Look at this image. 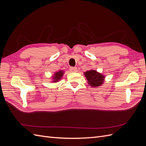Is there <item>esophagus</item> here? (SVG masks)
I'll return each mask as SVG.
<instances>
[{
    "label": "esophagus",
    "instance_id": "1",
    "mask_svg": "<svg viewBox=\"0 0 146 146\" xmlns=\"http://www.w3.org/2000/svg\"><path fill=\"white\" fill-rule=\"evenodd\" d=\"M69 70H70V71L72 72H77V68H76V67H70V68H69Z\"/></svg>",
    "mask_w": 146,
    "mask_h": 146
}]
</instances>
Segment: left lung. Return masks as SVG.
<instances>
[{"mask_svg":"<svg viewBox=\"0 0 146 146\" xmlns=\"http://www.w3.org/2000/svg\"><path fill=\"white\" fill-rule=\"evenodd\" d=\"M88 83L92 87H98L103 85L105 76L96 70H90L84 73Z\"/></svg>","mask_w":146,"mask_h":146,"instance_id":"8db88e82","label":"left lung"}]
</instances>
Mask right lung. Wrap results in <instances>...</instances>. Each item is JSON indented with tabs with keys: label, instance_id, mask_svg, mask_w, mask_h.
<instances>
[{
	"label": "right lung",
	"instance_id": "1",
	"mask_svg": "<svg viewBox=\"0 0 146 146\" xmlns=\"http://www.w3.org/2000/svg\"><path fill=\"white\" fill-rule=\"evenodd\" d=\"M63 74H64V71H63V70H59L58 72H55L54 74V76H53V80H54L53 82H58L60 79L62 78Z\"/></svg>",
	"mask_w": 146,
	"mask_h": 146
}]
</instances>
